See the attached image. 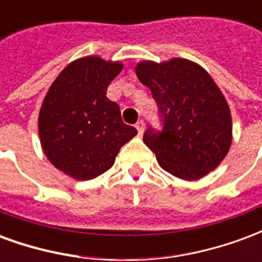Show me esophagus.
Here are the masks:
<instances>
[{
    "label": "esophagus",
    "mask_w": 262,
    "mask_h": 262,
    "mask_svg": "<svg viewBox=\"0 0 262 262\" xmlns=\"http://www.w3.org/2000/svg\"><path fill=\"white\" fill-rule=\"evenodd\" d=\"M136 129L137 132H139V135H142L143 130H144V122H143V120H139V122H137Z\"/></svg>",
    "instance_id": "obj_1"
}]
</instances>
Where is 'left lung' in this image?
Returning a JSON list of instances; mask_svg holds the SVG:
<instances>
[{
  "mask_svg": "<svg viewBox=\"0 0 262 262\" xmlns=\"http://www.w3.org/2000/svg\"><path fill=\"white\" fill-rule=\"evenodd\" d=\"M137 78L151 90L163 129L148 127L143 142L160 167L195 181L214 170L231 144V115L223 94L201 66L187 59L140 61Z\"/></svg>",
  "mask_w": 262,
  "mask_h": 262,
  "instance_id": "obj_1",
  "label": "left lung"
}]
</instances>
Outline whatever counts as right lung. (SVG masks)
<instances>
[{"label":"right lung","mask_w":262,"mask_h":262,"mask_svg":"<svg viewBox=\"0 0 262 262\" xmlns=\"http://www.w3.org/2000/svg\"><path fill=\"white\" fill-rule=\"evenodd\" d=\"M123 66L86 56L70 63L54 80L39 112V137L49 161L74 180L109 170L120 147L137 135L123 123L119 105L106 97Z\"/></svg>","instance_id":"add662e5"}]
</instances>
